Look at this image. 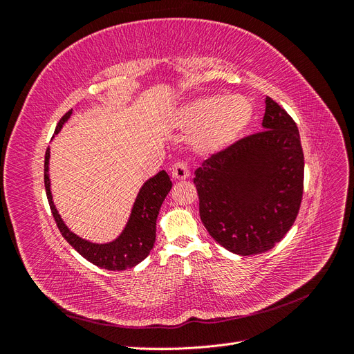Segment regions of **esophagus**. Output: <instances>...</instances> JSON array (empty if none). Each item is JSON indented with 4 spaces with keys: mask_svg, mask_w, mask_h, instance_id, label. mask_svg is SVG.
<instances>
[{
    "mask_svg": "<svg viewBox=\"0 0 354 354\" xmlns=\"http://www.w3.org/2000/svg\"><path fill=\"white\" fill-rule=\"evenodd\" d=\"M171 176H173L174 180H186L189 177V169L185 162H176L173 167H171Z\"/></svg>",
    "mask_w": 354,
    "mask_h": 354,
    "instance_id": "obj_1",
    "label": "esophagus"
}]
</instances>
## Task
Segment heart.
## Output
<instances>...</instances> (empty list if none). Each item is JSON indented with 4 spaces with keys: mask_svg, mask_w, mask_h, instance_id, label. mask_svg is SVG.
Here are the masks:
<instances>
[{
    "mask_svg": "<svg viewBox=\"0 0 354 354\" xmlns=\"http://www.w3.org/2000/svg\"><path fill=\"white\" fill-rule=\"evenodd\" d=\"M254 108L243 95H207L189 103L178 115L180 125L194 133V146L205 155L230 147L252 120Z\"/></svg>",
    "mask_w": 354,
    "mask_h": 354,
    "instance_id": "b5f03b06",
    "label": "heart"
}]
</instances>
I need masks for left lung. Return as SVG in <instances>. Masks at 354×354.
Returning <instances> with one entry per match:
<instances>
[{
  "label": "left lung",
  "mask_w": 354,
  "mask_h": 354,
  "mask_svg": "<svg viewBox=\"0 0 354 354\" xmlns=\"http://www.w3.org/2000/svg\"><path fill=\"white\" fill-rule=\"evenodd\" d=\"M263 128L211 153L195 171L203 226L239 255L279 243L303 199L304 153L295 121L267 97Z\"/></svg>",
  "instance_id": "left-lung-1"
}]
</instances>
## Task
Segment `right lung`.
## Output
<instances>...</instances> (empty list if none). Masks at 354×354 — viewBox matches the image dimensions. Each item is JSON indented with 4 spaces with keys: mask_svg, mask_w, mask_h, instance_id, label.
Returning a JSON list of instances; mask_svg holds the SVG:
<instances>
[{
    "mask_svg": "<svg viewBox=\"0 0 354 354\" xmlns=\"http://www.w3.org/2000/svg\"><path fill=\"white\" fill-rule=\"evenodd\" d=\"M72 111L66 112L60 118V121L56 127L55 134L60 131L62 125L71 116ZM48 158L50 149L46 151L44 160V185L46 194L50 203V209L57 227L69 245H72L85 260H88L94 266L100 267L106 270H125L131 269L140 261H143L149 252L152 251L155 238H156V218L159 214V208L162 205L165 196L171 190V180L165 171H160L153 178L143 185L138 194L134 207L131 211V217L128 220V224L122 234L116 241L104 245L91 243L78 238L77 234L72 233L65 223L62 221L59 212L53 203L51 192H50V178H48Z\"/></svg>",
    "mask_w": 354,
    "mask_h": 354,
    "instance_id": "right-lung-1",
    "label": "right lung"
}]
</instances>
